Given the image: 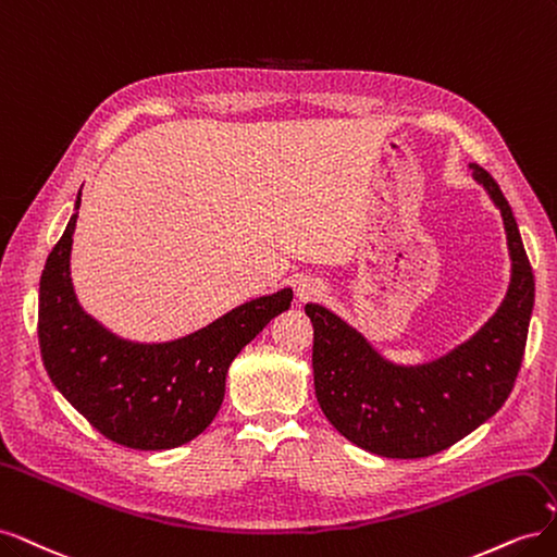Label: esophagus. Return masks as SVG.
I'll list each match as a JSON object with an SVG mask.
<instances>
[{
    "label": "esophagus",
    "instance_id": "1",
    "mask_svg": "<svg viewBox=\"0 0 557 557\" xmlns=\"http://www.w3.org/2000/svg\"><path fill=\"white\" fill-rule=\"evenodd\" d=\"M325 288L323 283H318L313 278H301L297 283V299L299 301H309V299H315V297H323Z\"/></svg>",
    "mask_w": 557,
    "mask_h": 557
}]
</instances>
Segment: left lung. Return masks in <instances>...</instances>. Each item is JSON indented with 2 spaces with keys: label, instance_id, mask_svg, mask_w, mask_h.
Wrapping results in <instances>:
<instances>
[{
  "label": "left lung",
  "instance_id": "obj_1",
  "mask_svg": "<svg viewBox=\"0 0 557 557\" xmlns=\"http://www.w3.org/2000/svg\"><path fill=\"white\" fill-rule=\"evenodd\" d=\"M499 209L511 258L507 297L487 323L444 356L401 364L323 305L313 323V385L336 432L383 458H428L493 418L513 391L534 307V276L518 223L495 178L469 164Z\"/></svg>",
  "mask_w": 557,
  "mask_h": 557
}]
</instances>
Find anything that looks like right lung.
Listing matches in <instances>:
<instances>
[{
    "instance_id": "right-lung-1",
    "label": "right lung",
    "mask_w": 557,
    "mask_h": 557,
    "mask_svg": "<svg viewBox=\"0 0 557 557\" xmlns=\"http://www.w3.org/2000/svg\"><path fill=\"white\" fill-rule=\"evenodd\" d=\"M81 207L46 260L39 283V344L62 397L107 440L166 450L193 442L221 409L232 360L290 309L293 288L248 299L213 323L170 342H134L81 307L72 244Z\"/></svg>"
}]
</instances>
